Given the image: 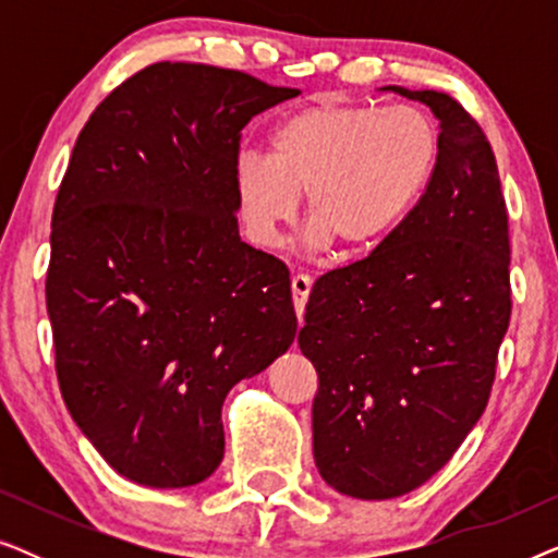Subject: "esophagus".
Instances as JSON below:
<instances>
[{"label":"esophagus","mask_w":558,"mask_h":558,"mask_svg":"<svg viewBox=\"0 0 558 558\" xmlns=\"http://www.w3.org/2000/svg\"><path fill=\"white\" fill-rule=\"evenodd\" d=\"M310 292H312V279L304 277V274H294V277H292V300H294L296 315H300V317L304 312V304H307V300H310Z\"/></svg>","instance_id":"34e87169"}]
</instances>
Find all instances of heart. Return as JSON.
<instances>
[{"instance_id": "1", "label": "heart", "mask_w": 558, "mask_h": 558, "mask_svg": "<svg viewBox=\"0 0 558 558\" xmlns=\"http://www.w3.org/2000/svg\"><path fill=\"white\" fill-rule=\"evenodd\" d=\"M439 155L437 121L418 106L317 101L271 126L266 157H239L235 210L248 239L269 248L294 223L304 193L312 243L365 254L424 195Z\"/></svg>"}]
</instances>
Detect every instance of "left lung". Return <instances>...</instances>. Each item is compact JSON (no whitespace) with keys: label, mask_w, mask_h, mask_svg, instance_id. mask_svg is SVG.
I'll return each mask as SVG.
<instances>
[{"label":"left lung","mask_w":558,"mask_h":558,"mask_svg":"<svg viewBox=\"0 0 558 558\" xmlns=\"http://www.w3.org/2000/svg\"><path fill=\"white\" fill-rule=\"evenodd\" d=\"M439 119L437 172L361 262L312 289L300 350L315 365L312 447L330 487L399 498L452 460L490 399L510 323V235L498 165L452 96L386 86Z\"/></svg>","instance_id":"obj_1"}]
</instances>
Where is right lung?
I'll return each instance as SVG.
<instances>
[{
	"label": "right lung",
	"instance_id": "1",
	"mask_svg": "<svg viewBox=\"0 0 558 558\" xmlns=\"http://www.w3.org/2000/svg\"><path fill=\"white\" fill-rule=\"evenodd\" d=\"M296 94L165 60L75 140L45 281L56 371L73 422L132 483L210 477L228 391L294 342L289 271L241 241L233 167L241 129Z\"/></svg>",
	"mask_w": 558,
	"mask_h": 558
}]
</instances>
